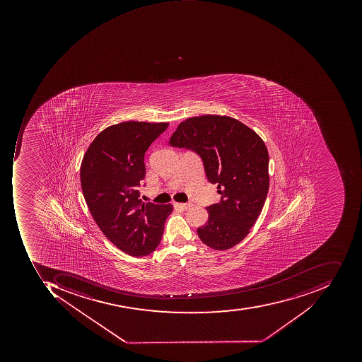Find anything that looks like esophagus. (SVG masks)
Returning <instances> with one entry per match:
<instances>
[{"mask_svg":"<svg viewBox=\"0 0 362 362\" xmlns=\"http://www.w3.org/2000/svg\"><path fill=\"white\" fill-rule=\"evenodd\" d=\"M174 206H175L176 209H182V210H187V209L189 208V206H192V204H174Z\"/></svg>","mask_w":362,"mask_h":362,"instance_id":"1","label":"esophagus"}]
</instances>
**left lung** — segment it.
<instances>
[{"label":"left lung","mask_w":362,"mask_h":362,"mask_svg":"<svg viewBox=\"0 0 362 362\" xmlns=\"http://www.w3.org/2000/svg\"><path fill=\"white\" fill-rule=\"evenodd\" d=\"M170 147L200 156L206 180L218 185V204L206 206L199 238L215 250L240 243L253 226L269 192V152L252 129L229 116L188 118L170 137Z\"/></svg>","instance_id":"1"}]
</instances>
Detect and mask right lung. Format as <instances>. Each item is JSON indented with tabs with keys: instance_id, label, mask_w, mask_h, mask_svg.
I'll return each mask as SVG.
<instances>
[{
	"instance_id": "add662e5",
	"label": "right lung",
	"mask_w": 362,
	"mask_h": 362,
	"mask_svg": "<svg viewBox=\"0 0 362 362\" xmlns=\"http://www.w3.org/2000/svg\"><path fill=\"white\" fill-rule=\"evenodd\" d=\"M168 123L125 122L95 137L83 156V197L98 226L127 255L144 257L156 250L172 204H144L138 188L146 176L144 153Z\"/></svg>"
}]
</instances>
